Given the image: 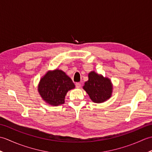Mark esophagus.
<instances>
[{
	"mask_svg": "<svg viewBox=\"0 0 152 152\" xmlns=\"http://www.w3.org/2000/svg\"><path fill=\"white\" fill-rule=\"evenodd\" d=\"M81 87V84L80 83H76V88H80Z\"/></svg>",
	"mask_w": 152,
	"mask_h": 152,
	"instance_id": "obj_1",
	"label": "esophagus"
}]
</instances>
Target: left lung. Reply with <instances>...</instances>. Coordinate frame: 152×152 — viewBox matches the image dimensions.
Returning a JSON list of instances; mask_svg holds the SVG:
<instances>
[{"label":"left lung","instance_id":"left-lung-1","mask_svg":"<svg viewBox=\"0 0 152 152\" xmlns=\"http://www.w3.org/2000/svg\"><path fill=\"white\" fill-rule=\"evenodd\" d=\"M88 77V81L85 83L83 88L93 102L101 103L110 97L112 92L110 80L95 72H90Z\"/></svg>","mask_w":152,"mask_h":152}]
</instances>
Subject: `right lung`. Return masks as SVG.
Instances as JSON below:
<instances>
[{
    "mask_svg": "<svg viewBox=\"0 0 152 152\" xmlns=\"http://www.w3.org/2000/svg\"><path fill=\"white\" fill-rule=\"evenodd\" d=\"M74 88L72 80L62 70L56 69L48 72L40 80L38 92L45 102L58 106L63 104L68 91Z\"/></svg>",
    "mask_w": 152,
    "mask_h": 152,
    "instance_id": "1",
    "label": "right lung"
}]
</instances>
